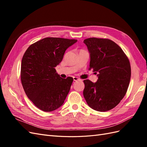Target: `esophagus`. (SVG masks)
Returning <instances> with one entry per match:
<instances>
[{"label": "esophagus", "instance_id": "34e87169", "mask_svg": "<svg viewBox=\"0 0 147 147\" xmlns=\"http://www.w3.org/2000/svg\"><path fill=\"white\" fill-rule=\"evenodd\" d=\"M73 78H74V81H78V80L79 81V80H80V79L78 77H74Z\"/></svg>", "mask_w": 147, "mask_h": 147}]
</instances>
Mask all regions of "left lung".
<instances>
[{
  "label": "left lung",
  "mask_w": 147,
  "mask_h": 147,
  "mask_svg": "<svg viewBox=\"0 0 147 147\" xmlns=\"http://www.w3.org/2000/svg\"><path fill=\"white\" fill-rule=\"evenodd\" d=\"M83 42L90 53L89 70L98 77L96 83L83 81V96L91 109L106 112L115 107L126 94L131 75L129 61L111 40L93 37Z\"/></svg>",
  "instance_id": "left-lung-1"
}]
</instances>
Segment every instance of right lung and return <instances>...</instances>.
Returning <instances> with one entry per match:
<instances>
[{"label": "right lung", "mask_w": 147, "mask_h": 147, "mask_svg": "<svg viewBox=\"0 0 147 147\" xmlns=\"http://www.w3.org/2000/svg\"><path fill=\"white\" fill-rule=\"evenodd\" d=\"M77 40L47 37L32 44L21 61V80L28 98L44 112L54 111L64 104L73 78H62L55 67L65 50Z\"/></svg>", "instance_id": "right-lung-1"}]
</instances>
